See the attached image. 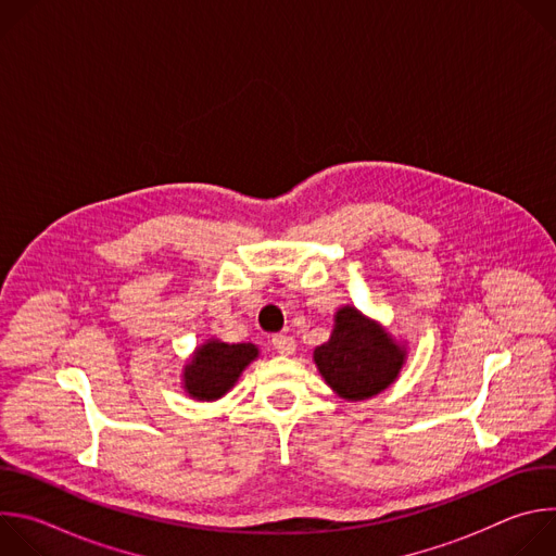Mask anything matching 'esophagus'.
Segmentation results:
<instances>
[{"label": "esophagus", "instance_id": "obj_1", "mask_svg": "<svg viewBox=\"0 0 556 556\" xmlns=\"http://www.w3.org/2000/svg\"><path fill=\"white\" fill-rule=\"evenodd\" d=\"M273 348L281 354V356H292L296 345H294V339L292 337H286V334H277L273 337Z\"/></svg>", "mask_w": 556, "mask_h": 556}]
</instances>
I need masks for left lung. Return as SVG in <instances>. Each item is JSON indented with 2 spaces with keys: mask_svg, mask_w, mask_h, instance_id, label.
Returning <instances> with one entry per match:
<instances>
[{
  "mask_svg": "<svg viewBox=\"0 0 556 556\" xmlns=\"http://www.w3.org/2000/svg\"><path fill=\"white\" fill-rule=\"evenodd\" d=\"M326 384L343 401H369L401 376L407 363V343L345 303L334 314L330 339L312 354Z\"/></svg>",
  "mask_w": 556,
  "mask_h": 556,
  "instance_id": "left-lung-1",
  "label": "left lung"
}]
</instances>
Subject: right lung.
Returning <instances> with one entry per match:
<instances>
[{"label":"right lung","mask_w":556,"mask_h":556,"mask_svg":"<svg viewBox=\"0 0 556 556\" xmlns=\"http://www.w3.org/2000/svg\"><path fill=\"white\" fill-rule=\"evenodd\" d=\"M257 358L260 348L253 343H224L211 337L200 343L185 363L182 389L198 403L219 401Z\"/></svg>","instance_id":"1"}]
</instances>
